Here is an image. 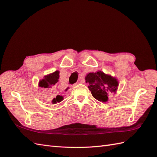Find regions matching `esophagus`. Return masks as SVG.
<instances>
[{
    "label": "esophagus",
    "instance_id": "obj_1",
    "mask_svg": "<svg viewBox=\"0 0 157 157\" xmlns=\"http://www.w3.org/2000/svg\"><path fill=\"white\" fill-rule=\"evenodd\" d=\"M76 84H75V85H76ZM75 85H74V86H75Z\"/></svg>",
    "mask_w": 157,
    "mask_h": 157
}]
</instances>
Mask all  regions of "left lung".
Instances as JSON below:
<instances>
[{
	"instance_id": "obj_1",
	"label": "left lung",
	"mask_w": 157,
	"mask_h": 157,
	"mask_svg": "<svg viewBox=\"0 0 157 157\" xmlns=\"http://www.w3.org/2000/svg\"><path fill=\"white\" fill-rule=\"evenodd\" d=\"M85 79L86 83H89L88 88L93 97L103 102L108 101L109 94L116 92L119 85L115 78L101 71L88 73Z\"/></svg>"
}]
</instances>
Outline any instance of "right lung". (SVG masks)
Masks as SVG:
<instances>
[{"instance_id": "right-lung-1", "label": "right lung", "mask_w": 157, "mask_h": 157, "mask_svg": "<svg viewBox=\"0 0 157 157\" xmlns=\"http://www.w3.org/2000/svg\"><path fill=\"white\" fill-rule=\"evenodd\" d=\"M59 78V71H56L54 73L44 76V78L41 79L39 82V86L41 88H44L46 90L51 91L53 86H55L56 83H57ZM63 97L62 96L56 95V98H53L52 102L55 104L56 102H59L63 101Z\"/></svg>"}]
</instances>
